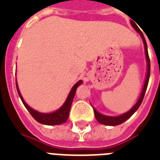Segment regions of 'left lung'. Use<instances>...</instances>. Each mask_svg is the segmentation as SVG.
<instances>
[{"label":"left lung","instance_id":"obj_1","mask_svg":"<svg viewBox=\"0 0 160 160\" xmlns=\"http://www.w3.org/2000/svg\"><path fill=\"white\" fill-rule=\"evenodd\" d=\"M130 24H131V26H133V28L140 35V36H141L142 38V41H143V43H144V53H145V58H146L147 62L146 77H145L144 86H143V89H142L141 94L139 95V100H137V102L135 103V105L132 107L129 111H127L126 113L120 114V115H118V116H108V115H105V114H100V112H98L97 110L93 107V109H94V113H95V118H96V119H97V121L99 122V123H100V124H105V125L115 126V125H119V124L124 123V121H126L127 119H129V118L134 114V112H136L137 109H139V107L141 105L142 101H143V99H144V94L146 92L147 86H148V84H149V75H150V60H149V53H148L146 41H145V39H144V35H143V33L141 32V31H140L139 29V27L136 26V24L134 23V22H133V21H130Z\"/></svg>","mask_w":160,"mask_h":160}]
</instances>
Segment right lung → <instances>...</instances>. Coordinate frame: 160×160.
<instances>
[{
	"instance_id": "add662e5",
	"label": "right lung",
	"mask_w": 160,
	"mask_h": 160,
	"mask_svg": "<svg viewBox=\"0 0 160 160\" xmlns=\"http://www.w3.org/2000/svg\"><path fill=\"white\" fill-rule=\"evenodd\" d=\"M82 83V80H79L76 84H75L72 89H71V90L70 91V93H69V95H68L67 98H66V100H65V103L63 104L62 106L60 107V109H58L57 110L51 112V113H41V112L37 111V110H35L31 107L29 106L26 103V101L24 100L23 97H22L21 92H20L17 81H16V85L17 92H18V95L20 98H21V101L24 104L25 107L27 109V110L30 112L31 116L33 117L36 121L41 123V124H46V125H58V124L65 123L67 120L68 117H69V114H70V107H71V105H72L73 99L75 97V92H76V89Z\"/></svg>"
}]
</instances>
